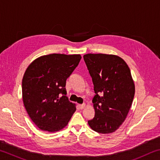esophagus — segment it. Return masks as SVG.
Masks as SVG:
<instances>
[{
    "instance_id": "esophagus-1",
    "label": "esophagus",
    "mask_w": 160,
    "mask_h": 160,
    "mask_svg": "<svg viewBox=\"0 0 160 160\" xmlns=\"http://www.w3.org/2000/svg\"><path fill=\"white\" fill-rule=\"evenodd\" d=\"M85 104H78V107H79V109H84V108H85Z\"/></svg>"
}]
</instances>
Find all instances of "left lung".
I'll list each match as a JSON object with an SVG mask.
<instances>
[{
	"instance_id": "8db88e82",
	"label": "left lung",
	"mask_w": 160,
	"mask_h": 160,
	"mask_svg": "<svg viewBox=\"0 0 160 160\" xmlns=\"http://www.w3.org/2000/svg\"><path fill=\"white\" fill-rule=\"evenodd\" d=\"M83 58L95 93L92 99L95 114L88 124L99 133H111L125 121L133 100L131 70L123 59L116 55L88 53Z\"/></svg>"
}]
</instances>
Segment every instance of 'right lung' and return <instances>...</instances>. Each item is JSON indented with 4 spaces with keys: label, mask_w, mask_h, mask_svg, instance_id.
Instances as JSON below:
<instances>
[{
    "label": "right lung",
    "mask_w": 160,
    "mask_h": 160,
    "mask_svg": "<svg viewBox=\"0 0 160 160\" xmlns=\"http://www.w3.org/2000/svg\"><path fill=\"white\" fill-rule=\"evenodd\" d=\"M81 58L52 53L35 59L27 68L22 82L23 103L39 129L56 132L68 123L76 108L66 96V80Z\"/></svg>",
    "instance_id": "add662e5"
}]
</instances>
